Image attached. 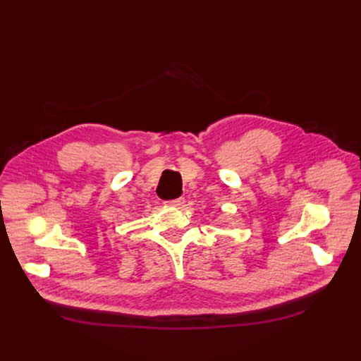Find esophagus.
Masks as SVG:
<instances>
[{
  "label": "esophagus",
  "mask_w": 361,
  "mask_h": 361,
  "mask_svg": "<svg viewBox=\"0 0 361 361\" xmlns=\"http://www.w3.org/2000/svg\"><path fill=\"white\" fill-rule=\"evenodd\" d=\"M170 205H173V207H180V205L185 204V198H176V200H171L169 201Z\"/></svg>",
  "instance_id": "obj_1"
}]
</instances>
